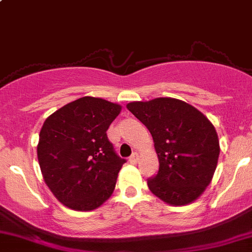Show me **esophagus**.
Segmentation results:
<instances>
[{"mask_svg": "<svg viewBox=\"0 0 252 252\" xmlns=\"http://www.w3.org/2000/svg\"><path fill=\"white\" fill-rule=\"evenodd\" d=\"M130 163H132V164H136L138 162V153H136V152H133L132 153V156H131L130 157Z\"/></svg>", "mask_w": 252, "mask_h": 252, "instance_id": "esophagus-1", "label": "esophagus"}]
</instances>
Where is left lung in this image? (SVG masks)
I'll return each mask as SVG.
<instances>
[{
	"mask_svg": "<svg viewBox=\"0 0 252 252\" xmlns=\"http://www.w3.org/2000/svg\"><path fill=\"white\" fill-rule=\"evenodd\" d=\"M151 132L159 169L147 186L174 207L193 203L212 182L220 153L214 125L199 110L173 97L126 105Z\"/></svg>",
	"mask_w": 252,
	"mask_h": 252,
	"instance_id": "left-lung-1",
	"label": "left lung"
}]
</instances>
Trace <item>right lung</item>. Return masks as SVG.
<instances>
[{"instance_id":"obj_1","label":"right lung","mask_w":252,"mask_h":252,"mask_svg":"<svg viewBox=\"0 0 252 252\" xmlns=\"http://www.w3.org/2000/svg\"><path fill=\"white\" fill-rule=\"evenodd\" d=\"M120 112L121 105L84 96L43 124L38 162L45 184L65 207L90 212L111 196L126 160L115 153L106 131Z\"/></svg>"}]
</instances>
